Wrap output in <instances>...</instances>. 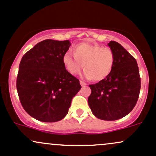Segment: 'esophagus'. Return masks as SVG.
<instances>
[{
	"label": "esophagus",
	"mask_w": 156,
	"mask_h": 156,
	"mask_svg": "<svg viewBox=\"0 0 156 156\" xmlns=\"http://www.w3.org/2000/svg\"><path fill=\"white\" fill-rule=\"evenodd\" d=\"M80 85H82V86H85V85H87V83H85V82L83 81V80H80Z\"/></svg>",
	"instance_id": "34e87169"
}]
</instances>
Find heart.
Returning <instances> with one entry per match:
<instances>
[{
  "instance_id": "b5f03b06",
  "label": "heart",
  "mask_w": 156,
  "mask_h": 156,
  "mask_svg": "<svg viewBox=\"0 0 156 156\" xmlns=\"http://www.w3.org/2000/svg\"><path fill=\"white\" fill-rule=\"evenodd\" d=\"M73 55L65 53L62 62L71 74H77L83 68V75L94 81H101L110 74L115 62L113 50L100 44L80 43L73 50Z\"/></svg>"
}]
</instances>
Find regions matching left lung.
Listing matches in <instances>:
<instances>
[{"label":"left lung","instance_id":"obj_1","mask_svg":"<svg viewBox=\"0 0 156 156\" xmlns=\"http://www.w3.org/2000/svg\"><path fill=\"white\" fill-rule=\"evenodd\" d=\"M115 62L104 80L89 85L91 93L88 103L95 117L103 120H116L128 115L136 105L140 89V78L135 58L123 47L111 41Z\"/></svg>","mask_w":156,"mask_h":156}]
</instances>
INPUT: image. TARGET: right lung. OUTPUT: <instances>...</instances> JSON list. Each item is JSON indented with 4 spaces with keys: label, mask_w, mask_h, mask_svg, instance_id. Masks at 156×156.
<instances>
[{
    "label": "right lung",
    "mask_w": 156,
    "mask_h": 156,
    "mask_svg": "<svg viewBox=\"0 0 156 156\" xmlns=\"http://www.w3.org/2000/svg\"><path fill=\"white\" fill-rule=\"evenodd\" d=\"M69 40L46 39L23 56L16 87L24 109L41 122L59 121L67 115L71 100L81 88L78 79L62 62Z\"/></svg>",
    "instance_id": "obj_1"
}]
</instances>
